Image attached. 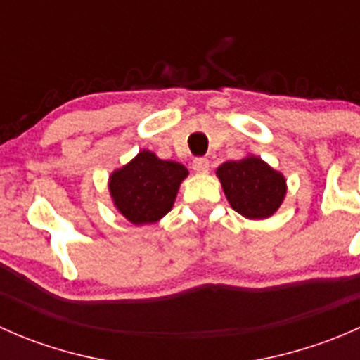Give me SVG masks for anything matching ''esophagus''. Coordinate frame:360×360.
I'll return each instance as SVG.
<instances>
[{"mask_svg":"<svg viewBox=\"0 0 360 360\" xmlns=\"http://www.w3.org/2000/svg\"><path fill=\"white\" fill-rule=\"evenodd\" d=\"M193 170L197 174H207L209 172V160L207 158H195L193 160Z\"/></svg>","mask_w":360,"mask_h":360,"instance_id":"obj_1","label":"esophagus"}]
</instances>
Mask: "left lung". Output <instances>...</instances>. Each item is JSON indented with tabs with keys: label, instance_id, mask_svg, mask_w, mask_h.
Here are the masks:
<instances>
[{
	"label": "left lung",
	"instance_id": "8db88e82",
	"mask_svg": "<svg viewBox=\"0 0 360 360\" xmlns=\"http://www.w3.org/2000/svg\"><path fill=\"white\" fill-rule=\"evenodd\" d=\"M226 200L248 219H268L278 210L288 193L284 174L256 155L230 160L217 167Z\"/></svg>",
	"mask_w": 360,
	"mask_h": 360
}]
</instances>
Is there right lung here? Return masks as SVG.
<instances>
[{
    "mask_svg": "<svg viewBox=\"0 0 360 360\" xmlns=\"http://www.w3.org/2000/svg\"><path fill=\"white\" fill-rule=\"evenodd\" d=\"M188 169L174 160L158 158L143 150L111 172L108 181L115 209L136 226L157 223L170 212Z\"/></svg>",
    "mask_w": 360,
    "mask_h": 360,
    "instance_id": "obj_1",
    "label": "right lung"
}]
</instances>
